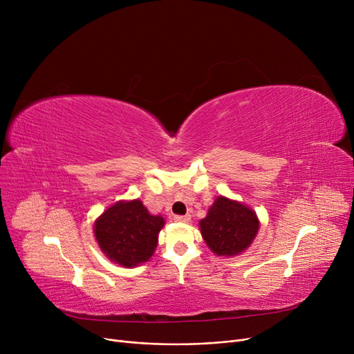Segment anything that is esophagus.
<instances>
[{"instance_id": "obj_1", "label": "esophagus", "mask_w": 354, "mask_h": 354, "mask_svg": "<svg viewBox=\"0 0 354 354\" xmlns=\"http://www.w3.org/2000/svg\"><path fill=\"white\" fill-rule=\"evenodd\" d=\"M176 222H182V224H188L191 222V215H175Z\"/></svg>"}]
</instances>
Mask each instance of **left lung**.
Returning <instances> with one entry per match:
<instances>
[{
	"instance_id": "obj_1",
	"label": "left lung",
	"mask_w": 354,
	"mask_h": 354,
	"mask_svg": "<svg viewBox=\"0 0 354 354\" xmlns=\"http://www.w3.org/2000/svg\"><path fill=\"white\" fill-rule=\"evenodd\" d=\"M199 228L212 252L219 257H234L252 244L259 221L244 203L218 196L207 216L199 221Z\"/></svg>"
}]
</instances>
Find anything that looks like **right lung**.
Segmentation results:
<instances>
[{"mask_svg": "<svg viewBox=\"0 0 354 354\" xmlns=\"http://www.w3.org/2000/svg\"><path fill=\"white\" fill-rule=\"evenodd\" d=\"M165 225L160 215L149 214L140 199L119 201L95 222V236L106 257L122 267L132 268L151 258Z\"/></svg>", "mask_w": 354, "mask_h": 354, "instance_id": "add662e5", "label": "right lung"}]
</instances>
